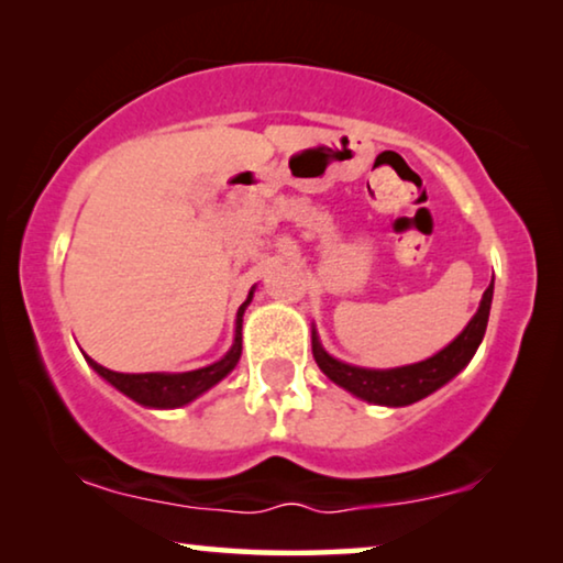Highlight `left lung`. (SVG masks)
I'll return each instance as SVG.
<instances>
[{"label":"left lung","mask_w":563,"mask_h":563,"mask_svg":"<svg viewBox=\"0 0 563 563\" xmlns=\"http://www.w3.org/2000/svg\"><path fill=\"white\" fill-rule=\"evenodd\" d=\"M492 295H495V282L489 284L487 291L482 295L479 310L474 312V318L468 320V325L453 338V341L418 364H407L397 368H364L345 364L330 356L322 349L318 330L312 328V356L318 361L320 372L328 376L330 382H335L338 387L351 391L353 397L364 399L372 405L384 407H407L412 402H420L422 397L433 395L449 384L459 372H464L468 361L474 358L476 349H479L484 330H487L489 320V307Z\"/></svg>","instance_id":"8db88e82"}]
</instances>
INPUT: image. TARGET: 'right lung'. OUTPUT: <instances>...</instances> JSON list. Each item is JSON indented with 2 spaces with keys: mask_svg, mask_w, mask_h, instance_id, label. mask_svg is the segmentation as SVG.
Here are the masks:
<instances>
[{
  "mask_svg": "<svg viewBox=\"0 0 563 563\" xmlns=\"http://www.w3.org/2000/svg\"><path fill=\"white\" fill-rule=\"evenodd\" d=\"M253 291L256 287H251L245 302L238 307L235 314V338L230 351L222 356L220 361H214L210 366L195 368V372H179V374H168V372H148V374H120L112 372V368H104L102 364H97L95 358H87V364L95 368V372L102 376L107 384H112L114 389L122 391V395L133 399V402L148 407V410H174V407H184L189 402H195L199 395H205L207 389H212L214 384H220L225 376L233 372L241 361L243 353V314L245 307L251 305Z\"/></svg>",
  "mask_w": 563,
  "mask_h": 563,
  "instance_id": "right-lung-1",
  "label": "right lung"
}]
</instances>
